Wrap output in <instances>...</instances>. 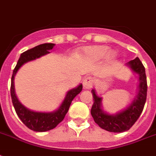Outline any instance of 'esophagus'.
I'll return each mask as SVG.
<instances>
[{"label":"esophagus","instance_id":"1","mask_svg":"<svg viewBox=\"0 0 156 156\" xmlns=\"http://www.w3.org/2000/svg\"><path fill=\"white\" fill-rule=\"evenodd\" d=\"M83 88L87 89V90H89L92 87V85H93V79L91 78V77H87L86 78H84V80L83 82Z\"/></svg>","mask_w":156,"mask_h":156}]
</instances>
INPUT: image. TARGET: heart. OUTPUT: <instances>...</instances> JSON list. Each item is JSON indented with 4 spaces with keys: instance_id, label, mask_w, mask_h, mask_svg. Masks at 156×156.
Returning a JSON list of instances; mask_svg holds the SVG:
<instances>
[{
    "instance_id": "b5f03b06",
    "label": "heart",
    "mask_w": 156,
    "mask_h": 156,
    "mask_svg": "<svg viewBox=\"0 0 156 156\" xmlns=\"http://www.w3.org/2000/svg\"><path fill=\"white\" fill-rule=\"evenodd\" d=\"M85 53L88 57L93 59H101L106 57L109 54V58L113 59L115 57L114 53H110V49L106 46H89L85 49Z\"/></svg>"
}]
</instances>
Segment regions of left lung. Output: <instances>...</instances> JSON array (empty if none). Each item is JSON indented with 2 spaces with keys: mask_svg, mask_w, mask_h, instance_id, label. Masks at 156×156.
<instances>
[{
  "mask_svg": "<svg viewBox=\"0 0 156 156\" xmlns=\"http://www.w3.org/2000/svg\"><path fill=\"white\" fill-rule=\"evenodd\" d=\"M127 65L139 75V86L137 96L126 110L116 115L105 113L101 109V97L97 96L95 90H91L94 101L91 110V116L99 127L111 133H123L129 130L140 117L147 101V82L145 67L138 57Z\"/></svg>",
  "mask_w": 156,
  "mask_h": 156,
  "instance_id": "8db88e82",
  "label": "left lung"
}]
</instances>
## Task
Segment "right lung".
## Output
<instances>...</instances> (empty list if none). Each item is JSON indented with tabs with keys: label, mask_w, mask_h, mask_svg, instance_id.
Here are the masks:
<instances>
[{
	"label": "right lung",
	"mask_w": 156,
	"mask_h": 156,
	"mask_svg": "<svg viewBox=\"0 0 156 156\" xmlns=\"http://www.w3.org/2000/svg\"><path fill=\"white\" fill-rule=\"evenodd\" d=\"M55 44L54 43H44L38 45L33 47L32 49L28 50L21 54L20 59L18 60L17 65L13 71L11 78V86H10V95L13 105L15 107L16 114L19 116L21 121L24 123L31 130L35 132H46L51 129H53L64 119L65 115L67 114L69 109L71 102L73 98L81 92L83 89V85L80 84L79 86L73 89H71L68 91L65 96V100L63 101L62 104L60 105L59 109L54 112L42 113L35 112L27 109L23 106L20 101L18 100L15 92V76L20 68L23 64L33 60V59L40 58L41 56L50 53V50L53 49Z\"/></svg>",
	"instance_id": "obj_1"
}]
</instances>
